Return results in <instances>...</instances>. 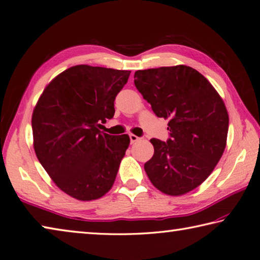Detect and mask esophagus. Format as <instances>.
<instances>
[{"label":"esophagus","instance_id":"esophagus-1","mask_svg":"<svg viewBox=\"0 0 260 260\" xmlns=\"http://www.w3.org/2000/svg\"><path fill=\"white\" fill-rule=\"evenodd\" d=\"M129 139H131V143H135V142H138V141L140 140L139 136H136L134 134H129Z\"/></svg>","mask_w":260,"mask_h":260}]
</instances>
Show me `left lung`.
Wrapping results in <instances>:
<instances>
[{
    "instance_id": "8db88e82",
    "label": "left lung",
    "mask_w": 260,
    "mask_h": 260,
    "mask_svg": "<svg viewBox=\"0 0 260 260\" xmlns=\"http://www.w3.org/2000/svg\"><path fill=\"white\" fill-rule=\"evenodd\" d=\"M134 84L159 118L169 119L167 142L151 139L154 153L144 169L167 196L194 190L224 153L229 132L225 103L208 79L188 66L138 70Z\"/></svg>"
}]
</instances>
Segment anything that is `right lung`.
<instances>
[{"label":"right lung","mask_w":260,"mask_h":260,"mask_svg":"<svg viewBox=\"0 0 260 260\" xmlns=\"http://www.w3.org/2000/svg\"><path fill=\"white\" fill-rule=\"evenodd\" d=\"M131 72L78 64L46 85L31 116L32 145L61 191L91 201L110 191L129 136L100 131L115 115L116 95Z\"/></svg>","instance_id":"obj_1"}]
</instances>
